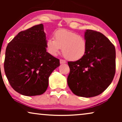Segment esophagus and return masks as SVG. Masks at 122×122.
I'll return each mask as SVG.
<instances>
[{
  "mask_svg": "<svg viewBox=\"0 0 122 122\" xmlns=\"http://www.w3.org/2000/svg\"><path fill=\"white\" fill-rule=\"evenodd\" d=\"M66 63V61H65V60H63V59L60 60V63H61V64H64V63Z\"/></svg>",
  "mask_w": 122,
  "mask_h": 122,
  "instance_id": "esophagus-1",
  "label": "esophagus"
}]
</instances>
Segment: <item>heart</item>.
Wrapping results in <instances>:
<instances>
[{
	"label": "heart",
	"instance_id": "1",
	"mask_svg": "<svg viewBox=\"0 0 122 122\" xmlns=\"http://www.w3.org/2000/svg\"><path fill=\"white\" fill-rule=\"evenodd\" d=\"M54 39L46 40V48L50 54L56 56L62 48V53L66 59L71 61L81 59L86 54L87 42L84 36L73 31L62 29L56 30Z\"/></svg>",
	"mask_w": 122,
	"mask_h": 122
}]
</instances>
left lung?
<instances>
[{
    "instance_id": "8db88e82",
    "label": "left lung",
    "mask_w": 122,
    "mask_h": 122,
    "mask_svg": "<svg viewBox=\"0 0 122 122\" xmlns=\"http://www.w3.org/2000/svg\"><path fill=\"white\" fill-rule=\"evenodd\" d=\"M86 54L81 59L68 61L67 83L76 96L89 98L98 96L111 84L116 73V49L101 33L86 30Z\"/></svg>"
}]
</instances>
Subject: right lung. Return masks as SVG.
I'll list each match as a JSON object with an SVG mask.
<instances>
[{
	"mask_svg": "<svg viewBox=\"0 0 122 122\" xmlns=\"http://www.w3.org/2000/svg\"><path fill=\"white\" fill-rule=\"evenodd\" d=\"M42 24L19 32L8 43L4 67L11 87L26 96L41 95L49 77L60 66L59 59L46 51Z\"/></svg>",
	"mask_w": 122,
	"mask_h": 122,
	"instance_id": "obj_1",
	"label": "right lung"
}]
</instances>
